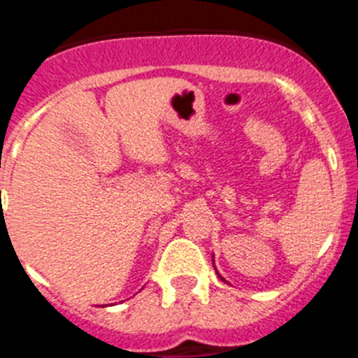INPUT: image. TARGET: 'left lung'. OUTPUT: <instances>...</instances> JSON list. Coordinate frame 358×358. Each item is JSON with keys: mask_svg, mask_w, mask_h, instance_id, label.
<instances>
[{"mask_svg": "<svg viewBox=\"0 0 358 358\" xmlns=\"http://www.w3.org/2000/svg\"><path fill=\"white\" fill-rule=\"evenodd\" d=\"M220 278H222V276H220Z\"/></svg>", "mask_w": 358, "mask_h": 358, "instance_id": "8db88e82", "label": "left lung"}]
</instances>
